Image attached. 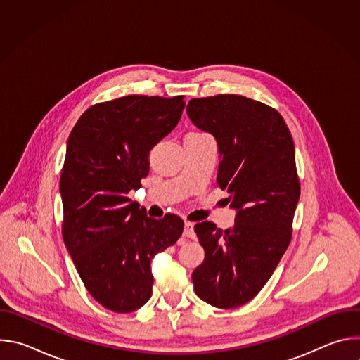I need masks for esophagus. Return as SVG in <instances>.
Returning <instances> with one entry per match:
<instances>
[{"mask_svg": "<svg viewBox=\"0 0 360 360\" xmlns=\"http://www.w3.org/2000/svg\"><path fill=\"white\" fill-rule=\"evenodd\" d=\"M184 236L185 238H189V239H195V231H193V224L189 222V221H185V225H184Z\"/></svg>", "mask_w": 360, "mask_h": 360, "instance_id": "obj_1", "label": "esophagus"}]
</instances>
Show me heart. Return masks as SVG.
<instances>
[{"label": "heart", "instance_id": "obj_1", "mask_svg": "<svg viewBox=\"0 0 360 360\" xmlns=\"http://www.w3.org/2000/svg\"><path fill=\"white\" fill-rule=\"evenodd\" d=\"M193 134H195V132H193Z\"/></svg>", "mask_w": 360, "mask_h": 360}]
</instances>
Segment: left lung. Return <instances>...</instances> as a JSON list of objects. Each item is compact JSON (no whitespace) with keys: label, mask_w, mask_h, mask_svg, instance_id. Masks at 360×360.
Listing matches in <instances>:
<instances>
[{"label":"left lung","mask_w":360,"mask_h":360,"mask_svg":"<svg viewBox=\"0 0 360 360\" xmlns=\"http://www.w3.org/2000/svg\"><path fill=\"white\" fill-rule=\"evenodd\" d=\"M186 112L217 138V184L238 211L225 231L210 221L195 225L205 259L192 274L193 289L207 303L232 309L259 293L290 242L300 195L293 139L275 108L242 95L193 98Z\"/></svg>","instance_id":"1"}]
</instances>
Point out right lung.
Masks as SVG:
<instances>
[{
  "label": "right lung",
  "instance_id": "add662e5",
  "mask_svg": "<svg viewBox=\"0 0 360 360\" xmlns=\"http://www.w3.org/2000/svg\"><path fill=\"white\" fill-rule=\"evenodd\" d=\"M184 95H127L89 107L72 128L60 179L63 238L89 295L129 314L152 295L150 261L184 221L146 217L128 192L149 172V150L179 122Z\"/></svg>",
  "mask_w": 360,
  "mask_h": 360
}]
</instances>
